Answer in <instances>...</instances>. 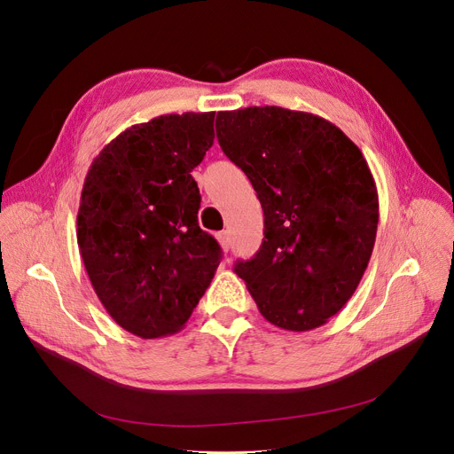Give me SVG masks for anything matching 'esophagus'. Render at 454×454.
Returning a JSON list of instances; mask_svg holds the SVG:
<instances>
[{"mask_svg": "<svg viewBox=\"0 0 454 454\" xmlns=\"http://www.w3.org/2000/svg\"><path fill=\"white\" fill-rule=\"evenodd\" d=\"M217 239H219V243H221L223 250H228V248H230V235H228V231H221V233H217Z\"/></svg>", "mask_w": 454, "mask_h": 454, "instance_id": "1", "label": "esophagus"}]
</instances>
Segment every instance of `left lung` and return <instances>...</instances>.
Masks as SVG:
<instances>
[{
    "label": "left lung",
    "instance_id": "8db88e82",
    "mask_svg": "<svg viewBox=\"0 0 454 454\" xmlns=\"http://www.w3.org/2000/svg\"><path fill=\"white\" fill-rule=\"evenodd\" d=\"M217 139L265 213L263 245L235 274L270 324L324 325L359 287L375 245L379 197L361 149L327 119L281 106L219 112Z\"/></svg>",
    "mask_w": 454,
    "mask_h": 454
}]
</instances>
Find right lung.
<instances>
[{"label":"right lung","mask_w":454,"mask_h":454,"mask_svg":"<svg viewBox=\"0 0 454 454\" xmlns=\"http://www.w3.org/2000/svg\"><path fill=\"white\" fill-rule=\"evenodd\" d=\"M215 112L158 115L112 139L90 165L77 243L91 287L141 339L178 333L221 263L199 226L191 171L213 145Z\"/></svg>","instance_id":"1"}]
</instances>
